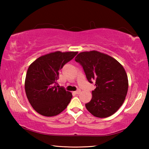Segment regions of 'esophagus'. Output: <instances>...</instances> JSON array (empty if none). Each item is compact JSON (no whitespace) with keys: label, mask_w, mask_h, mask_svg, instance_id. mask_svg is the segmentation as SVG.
<instances>
[{"label":"esophagus","mask_w":149,"mask_h":149,"mask_svg":"<svg viewBox=\"0 0 149 149\" xmlns=\"http://www.w3.org/2000/svg\"><path fill=\"white\" fill-rule=\"evenodd\" d=\"M74 93H75V94H76V95L79 94V93H81V91L80 90H77V91H74Z\"/></svg>","instance_id":"1"}]
</instances>
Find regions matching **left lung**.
Listing matches in <instances>:
<instances>
[{
	"label": "left lung",
	"mask_w": 149,
	"mask_h": 149,
	"mask_svg": "<svg viewBox=\"0 0 149 149\" xmlns=\"http://www.w3.org/2000/svg\"><path fill=\"white\" fill-rule=\"evenodd\" d=\"M75 60L82 65L87 80L95 83L92 99L85 104L95 117L114 114L123 104L128 90V79L122 65L114 58L97 50L82 52Z\"/></svg>",
	"instance_id": "left-lung-1"
}]
</instances>
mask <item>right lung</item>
I'll return each instance as SVG.
<instances>
[{"label":"right lung","instance_id":"obj_1","mask_svg":"<svg viewBox=\"0 0 149 149\" xmlns=\"http://www.w3.org/2000/svg\"><path fill=\"white\" fill-rule=\"evenodd\" d=\"M77 52L56 51L40 56L27 71L25 91L33 109L42 116H54L64 110L72 94L58 85L59 71Z\"/></svg>","mask_w":149,"mask_h":149}]
</instances>
